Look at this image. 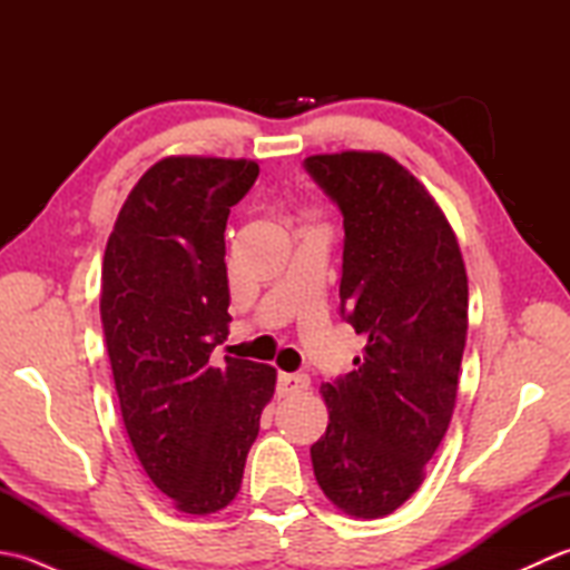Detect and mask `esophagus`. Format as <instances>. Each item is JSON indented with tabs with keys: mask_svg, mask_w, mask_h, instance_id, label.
<instances>
[{
	"mask_svg": "<svg viewBox=\"0 0 570 570\" xmlns=\"http://www.w3.org/2000/svg\"><path fill=\"white\" fill-rule=\"evenodd\" d=\"M308 377L306 374H288V372H282L278 374V392L282 394H298L308 390Z\"/></svg>",
	"mask_w": 570,
	"mask_h": 570,
	"instance_id": "obj_1",
	"label": "esophagus"
}]
</instances>
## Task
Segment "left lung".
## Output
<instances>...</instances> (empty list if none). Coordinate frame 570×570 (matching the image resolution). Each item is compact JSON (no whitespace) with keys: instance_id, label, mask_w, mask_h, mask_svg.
<instances>
[{"instance_id":"1","label":"left lung","mask_w":570,"mask_h":570,"mask_svg":"<svg viewBox=\"0 0 570 570\" xmlns=\"http://www.w3.org/2000/svg\"><path fill=\"white\" fill-rule=\"evenodd\" d=\"M306 171L343 213L341 313L367 337L355 370L321 384L328 429L313 472L337 510L392 514L441 445L468 335V274L451 223L382 151L316 154Z\"/></svg>"}]
</instances>
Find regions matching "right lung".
Masks as SVG:
<instances>
[{"instance_id": "1", "label": "right lung", "mask_w": 570, "mask_h": 570, "mask_svg": "<svg viewBox=\"0 0 570 570\" xmlns=\"http://www.w3.org/2000/svg\"><path fill=\"white\" fill-rule=\"evenodd\" d=\"M257 161L166 156L131 188L102 259L100 316L131 448L186 514L237 498L276 370L210 353L227 337L229 208Z\"/></svg>"}]
</instances>
